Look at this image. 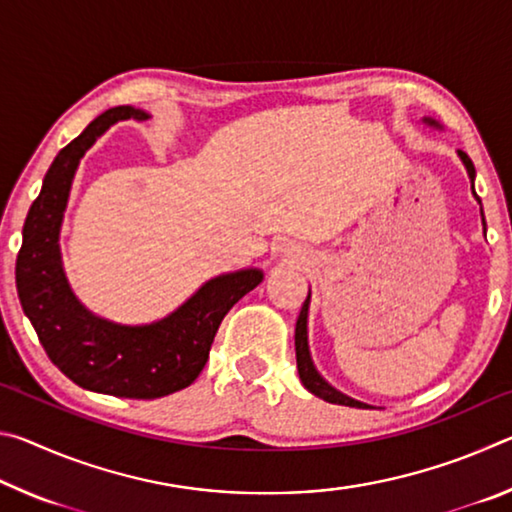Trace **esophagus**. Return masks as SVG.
Here are the masks:
<instances>
[{
	"label": "esophagus",
	"mask_w": 512,
	"mask_h": 512,
	"mask_svg": "<svg viewBox=\"0 0 512 512\" xmlns=\"http://www.w3.org/2000/svg\"><path fill=\"white\" fill-rule=\"evenodd\" d=\"M284 253H289V250H284Z\"/></svg>",
	"instance_id": "esophagus-1"
}]
</instances>
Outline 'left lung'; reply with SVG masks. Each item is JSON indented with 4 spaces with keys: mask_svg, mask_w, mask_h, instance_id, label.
Listing matches in <instances>:
<instances>
[{
    "mask_svg": "<svg viewBox=\"0 0 512 512\" xmlns=\"http://www.w3.org/2000/svg\"><path fill=\"white\" fill-rule=\"evenodd\" d=\"M422 121L427 126H431V128H438V131H443V126H440L436 119L422 117ZM458 158H461L463 167L467 171V176H470L472 194L476 198V203L481 205V198L476 196V192H474V178H476L474 164H472L470 158H467V153H463V151H458ZM481 223H483V235H485L483 207H481ZM309 302H311V291L307 293V300H305V305H302V309H300V316H298V323H296V361H298V375H300L302 386H305L311 395H316V397H320V400H325L329 404L354 406V409H372L370 404L354 400V397L341 393L339 388H334L323 375H320L318 368L314 366V359H311V352H309Z\"/></svg>",
    "mask_w": 512,
    "mask_h": 512,
    "instance_id": "left-lung-1",
    "label": "left lung"
}]
</instances>
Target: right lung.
<instances>
[{"mask_svg":"<svg viewBox=\"0 0 512 512\" xmlns=\"http://www.w3.org/2000/svg\"><path fill=\"white\" fill-rule=\"evenodd\" d=\"M126 119H149V112L133 106L106 110L51 162L24 221L15 280L24 314L65 377L85 391L155 400L194 384L223 316L264 280V271L250 266L216 275L171 314L144 325L97 316L76 298L58 244L69 192L83 155Z\"/></svg>","mask_w":512,"mask_h":512,"instance_id":"right-lung-1","label":"right lung"}]
</instances>
